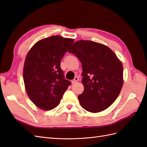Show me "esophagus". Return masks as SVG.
<instances>
[{
    "instance_id": "34e87169",
    "label": "esophagus",
    "mask_w": 147,
    "mask_h": 147,
    "mask_svg": "<svg viewBox=\"0 0 147 147\" xmlns=\"http://www.w3.org/2000/svg\"><path fill=\"white\" fill-rule=\"evenodd\" d=\"M78 82V78L77 77H75L73 80H72V84H74V83H76L77 82Z\"/></svg>"
}]
</instances>
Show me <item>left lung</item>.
<instances>
[{
	"instance_id": "1",
	"label": "left lung",
	"mask_w": 147,
	"mask_h": 147,
	"mask_svg": "<svg viewBox=\"0 0 147 147\" xmlns=\"http://www.w3.org/2000/svg\"><path fill=\"white\" fill-rule=\"evenodd\" d=\"M69 50L82 64L84 91L78 97L82 107L91 113L112 105L123 84V67L115 53L103 44L90 40L75 42Z\"/></svg>"
}]
</instances>
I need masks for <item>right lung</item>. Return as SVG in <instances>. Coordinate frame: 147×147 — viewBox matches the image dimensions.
Returning a JSON list of instances; mask_svg holds the SVG:
<instances>
[{
    "mask_svg": "<svg viewBox=\"0 0 147 147\" xmlns=\"http://www.w3.org/2000/svg\"><path fill=\"white\" fill-rule=\"evenodd\" d=\"M74 41L53 35L35 43L26 55L23 68L25 89L30 100L40 109L56 107L71 84L64 78L60 65Z\"/></svg>",
    "mask_w": 147,
    "mask_h": 147,
    "instance_id": "1",
    "label": "right lung"
}]
</instances>
